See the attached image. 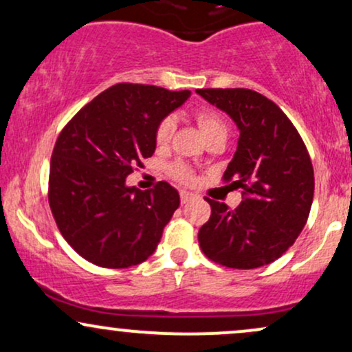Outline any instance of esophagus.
<instances>
[{
    "instance_id": "34e87169",
    "label": "esophagus",
    "mask_w": 352,
    "mask_h": 352,
    "mask_svg": "<svg viewBox=\"0 0 352 352\" xmlns=\"http://www.w3.org/2000/svg\"><path fill=\"white\" fill-rule=\"evenodd\" d=\"M192 197H193V193L187 192V190H180V200H182V204H187V201L192 200Z\"/></svg>"
}]
</instances>
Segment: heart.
Returning <instances> with one entry per match:
<instances>
[{"instance_id": "obj_1", "label": "heart", "mask_w": 352, "mask_h": 352, "mask_svg": "<svg viewBox=\"0 0 352 352\" xmlns=\"http://www.w3.org/2000/svg\"><path fill=\"white\" fill-rule=\"evenodd\" d=\"M195 120L199 124L201 134L205 139H213V137H227L228 134V124L225 117L213 107H200L195 111ZM173 131H175V120L170 116L160 119V122L155 127V144L159 147H165L172 140ZM168 172L177 182L182 184H190L195 180V173L192 167L184 162H173L168 167Z\"/></svg>"}]
</instances>
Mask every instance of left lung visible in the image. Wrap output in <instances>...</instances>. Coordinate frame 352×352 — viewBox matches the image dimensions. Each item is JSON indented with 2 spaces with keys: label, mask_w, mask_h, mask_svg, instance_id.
Returning a JSON list of instances; mask_svg holds the SVG:
<instances>
[{
  "label": "left lung",
  "mask_w": 352,
  "mask_h": 352,
  "mask_svg": "<svg viewBox=\"0 0 352 352\" xmlns=\"http://www.w3.org/2000/svg\"><path fill=\"white\" fill-rule=\"evenodd\" d=\"M197 92L240 129L238 148L221 180L243 197L235 210L207 199L212 213L199 230L201 252L227 268L270 265L308 221L314 193L308 148L288 116L260 92L241 87Z\"/></svg>",
  "instance_id": "left-lung-1"
}]
</instances>
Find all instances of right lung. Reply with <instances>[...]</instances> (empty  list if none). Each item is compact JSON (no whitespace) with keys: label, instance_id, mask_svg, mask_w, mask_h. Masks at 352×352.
<instances>
[{"label":"right lung","instance_id":"obj_1","mask_svg":"<svg viewBox=\"0 0 352 352\" xmlns=\"http://www.w3.org/2000/svg\"><path fill=\"white\" fill-rule=\"evenodd\" d=\"M190 91L120 82L87 102L54 144L47 200L64 240L102 268H129L155 252L180 205L167 182L125 187L155 151V127Z\"/></svg>","mask_w":352,"mask_h":352}]
</instances>
